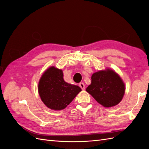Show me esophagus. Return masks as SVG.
I'll return each instance as SVG.
<instances>
[{"mask_svg":"<svg viewBox=\"0 0 149 149\" xmlns=\"http://www.w3.org/2000/svg\"><path fill=\"white\" fill-rule=\"evenodd\" d=\"M79 85L80 88H81L83 90H84V89H85V86H84V84L83 83H80L79 84Z\"/></svg>","mask_w":149,"mask_h":149,"instance_id":"34e87169","label":"esophagus"}]
</instances>
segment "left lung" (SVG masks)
<instances>
[{
	"instance_id": "8db88e82",
	"label": "left lung",
	"mask_w": 149,
	"mask_h": 149,
	"mask_svg": "<svg viewBox=\"0 0 149 149\" xmlns=\"http://www.w3.org/2000/svg\"><path fill=\"white\" fill-rule=\"evenodd\" d=\"M86 91L100 104L110 107L118 104L123 100L125 84L115 71L106 69L93 74L91 84Z\"/></svg>"
}]
</instances>
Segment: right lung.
<instances>
[{
	"label": "right lung",
	"instance_id": "1",
	"mask_svg": "<svg viewBox=\"0 0 149 149\" xmlns=\"http://www.w3.org/2000/svg\"><path fill=\"white\" fill-rule=\"evenodd\" d=\"M38 93L43 102L53 110H62L81 91L78 86L65 81L63 71L51 66L44 72L38 83Z\"/></svg>",
	"mask_w": 149,
	"mask_h": 149
}]
</instances>
